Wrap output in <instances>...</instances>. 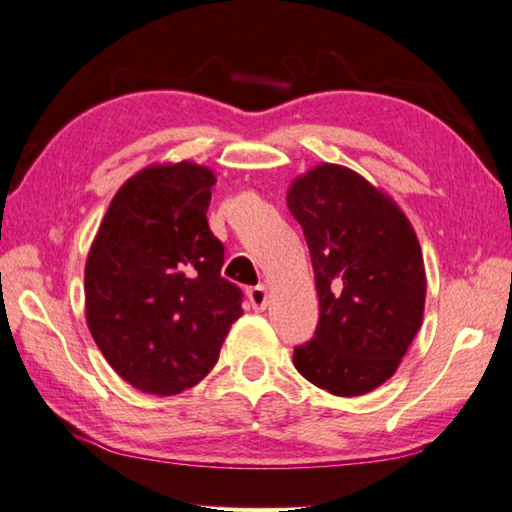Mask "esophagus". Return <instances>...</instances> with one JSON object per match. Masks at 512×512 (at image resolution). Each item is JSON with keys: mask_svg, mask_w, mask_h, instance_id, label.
Instances as JSON below:
<instances>
[{"mask_svg": "<svg viewBox=\"0 0 512 512\" xmlns=\"http://www.w3.org/2000/svg\"><path fill=\"white\" fill-rule=\"evenodd\" d=\"M249 296V303H252V307L256 312H263L267 307V287L265 285H256L247 292Z\"/></svg>", "mask_w": 512, "mask_h": 512, "instance_id": "1", "label": "esophagus"}]
</instances>
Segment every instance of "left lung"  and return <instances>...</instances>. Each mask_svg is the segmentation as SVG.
<instances>
[{"mask_svg": "<svg viewBox=\"0 0 512 512\" xmlns=\"http://www.w3.org/2000/svg\"><path fill=\"white\" fill-rule=\"evenodd\" d=\"M287 207L310 247L321 307L314 339L294 347V365L316 388L361 397L397 372L421 327L417 234L388 194L330 162L292 182Z\"/></svg>", "mask_w": 512, "mask_h": 512, "instance_id": "left-lung-1", "label": "left lung"}]
</instances>
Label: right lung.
<instances>
[{
    "instance_id": "obj_1",
    "label": "right lung",
    "mask_w": 512,
    "mask_h": 512,
    "mask_svg": "<svg viewBox=\"0 0 512 512\" xmlns=\"http://www.w3.org/2000/svg\"><path fill=\"white\" fill-rule=\"evenodd\" d=\"M214 171L151 165L113 196L84 267L86 325L133 388L171 397L214 368L243 292L220 276L207 209Z\"/></svg>"
}]
</instances>
